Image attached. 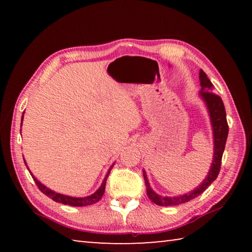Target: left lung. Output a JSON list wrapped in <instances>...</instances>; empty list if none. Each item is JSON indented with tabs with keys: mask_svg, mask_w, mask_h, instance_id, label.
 I'll use <instances>...</instances> for the list:
<instances>
[{
	"mask_svg": "<svg viewBox=\"0 0 252 252\" xmlns=\"http://www.w3.org/2000/svg\"><path fill=\"white\" fill-rule=\"evenodd\" d=\"M199 78H200V84H201L200 95H201L203 101L206 102V104L208 106L209 113H210L211 125L213 127L215 153H213L212 165L210 168V171L208 173V177L204 179V181L197 188V189L191 191V192L188 194L180 195V197H162V195L156 193L155 191L151 189L150 185H149L148 178L146 176V172L143 171V177H144V182H146V187H147L148 197L152 202L158 204V206H164V207L178 206V204L185 203L194 198H197L198 195L201 194L203 191L216 180L220 172L221 160H222V155L224 151L225 142H227L228 132H229L227 114H225V109L221 97L218 94H216L215 92L210 91L212 90L213 84L211 83V81L208 79L207 74L204 73L202 70H200Z\"/></svg>",
	"mask_w": 252,
	"mask_h": 252,
	"instance_id": "obj_1",
	"label": "left lung"
}]
</instances>
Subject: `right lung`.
I'll return each instance as SVG.
<instances>
[{
  "instance_id": "right-lung-1",
  "label": "right lung",
  "mask_w": 252,
  "mask_h": 252,
  "mask_svg": "<svg viewBox=\"0 0 252 252\" xmlns=\"http://www.w3.org/2000/svg\"><path fill=\"white\" fill-rule=\"evenodd\" d=\"M22 120H23V116H22ZM25 162V161H24ZM112 167L110 168L109 172L106 173V176L104 178L103 182H102L101 187L99 189L96 190V192H94L91 195H89V197H84V198H73V197H69V195H64V194H61V193H57L54 192V191L50 190L49 188H46L45 186L42 185L40 181H37L35 178H34L32 174V178L33 180L35 181V185L37 186V188L41 190V192H43L45 195H48L49 198H51L52 200H54L55 202H60V203H63V204H67V206H72V207H84V206H90V204H93L99 201V200L102 198V195L104 193V189H105V185H106V179H108L110 171Z\"/></svg>"
}]
</instances>
